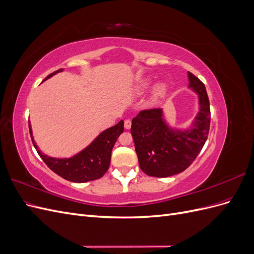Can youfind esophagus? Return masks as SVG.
I'll list each match as a JSON object with an SVG mask.
<instances>
[{
	"label": "esophagus",
	"mask_w": 254,
	"mask_h": 254,
	"mask_svg": "<svg viewBox=\"0 0 254 254\" xmlns=\"http://www.w3.org/2000/svg\"><path fill=\"white\" fill-rule=\"evenodd\" d=\"M124 126H125V129H127V130L131 128V121H130V120H126Z\"/></svg>",
	"instance_id": "34e87169"
}]
</instances>
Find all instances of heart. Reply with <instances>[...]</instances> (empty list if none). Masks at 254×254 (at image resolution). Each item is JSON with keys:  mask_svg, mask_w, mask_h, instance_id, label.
<instances>
[{"mask_svg": "<svg viewBox=\"0 0 254 254\" xmlns=\"http://www.w3.org/2000/svg\"><path fill=\"white\" fill-rule=\"evenodd\" d=\"M150 86H151V80L150 79H144V80H142V81L137 83V86L135 88V92L139 95H142L150 88ZM166 90H167L166 84L163 83V82H160V83L157 84L155 90H153V96L157 97V98L162 97L166 93Z\"/></svg>", "mask_w": 254, "mask_h": 254, "instance_id": "obj_1", "label": "heart"}]
</instances>
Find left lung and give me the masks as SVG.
<instances>
[{
  "label": "left lung",
  "instance_id": "8db88e82",
  "mask_svg": "<svg viewBox=\"0 0 254 254\" xmlns=\"http://www.w3.org/2000/svg\"><path fill=\"white\" fill-rule=\"evenodd\" d=\"M189 88L198 96V112L186 129L172 127L163 109L141 111L131 123L135 152L141 170L148 176L165 178L191 164L202 149L210 128V104L204 84L188 73Z\"/></svg>",
  "mask_w": 254,
  "mask_h": 254
}]
</instances>
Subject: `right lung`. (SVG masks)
I'll return each mask as SVG.
<instances>
[{
    "label": "right lung",
    "instance_id": "obj_1",
    "mask_svg": "<svg viewBox=\"0 0 254 254\" xmlns=\"http://www.w3.org/2000/svg\"><path fill=\"white\" fill-rule=\"evenodd\" d=\"M63 71L64 68H60V70L50 74L43 81ZM123 131H124V121H120L117 125L104 130L86 148H83L73 157L53 158L44 155L37 146L36 142L34 141L32 127H30L29 123L30 137H32L37 152L39 153V156L44 161L45 164L54 173L63 177L64 179L77 183L99 179L108 171L112 148Z\"/></svg>",
    "mask_w": 254,
    "mask_h": 254
}]
</instances>
